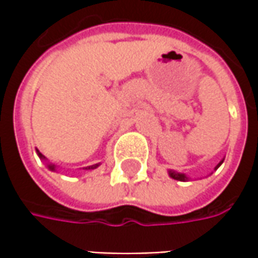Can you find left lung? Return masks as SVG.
Listing matches in <instances>:
<instances>
[{
  "mask_svg": "<svg viewBox=\"0 0 258 258\" xmlns=\"http://www.w3.org/2000/svg\"><path fill=\"white\" fill-rule=\"evenodd\" d=\"M223 162H224V159H223V161H220V164L215 166V169H218V166L223 164ZM168 175H169V176H171L172 179H176V181H182V182H183V181H188V179H189V178H188V176H186L185 173L176 172V171H172V169H169V171H168Z\"/></svg>",
  "mask_w": 258,
  "mask_h": 258,
  "instance_id": "1",
  "label": "left lung"
}]
</instances>
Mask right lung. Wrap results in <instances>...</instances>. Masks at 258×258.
Here are the masks:
<instances>
[{"mask_svg":"<svg viewBox=\"0 0 258 258\" xmlns=\"http://www.w3.org/2000/svg\"><path fill=\"white\" fill-rule=\"evenodd\" d=\"M37 155H38V158H40L41 161H45V156L41 154L40 151H37ZM99 165H100V164H94V165H92V166H86L85 169H87V171H89V169H96V168H97ZM47 168H48L50 171H55V169H57V166H55L54 164H48V162H47Z\"/></svg>","mask_w":258,"mask_h":258,"instance_id":"add662e5","label":"right lung"}]
</instances>
